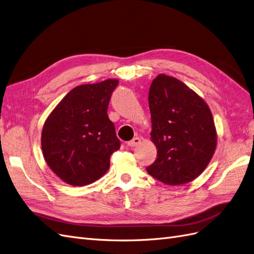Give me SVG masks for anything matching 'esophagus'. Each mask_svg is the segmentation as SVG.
<instances>
[{"instance_id":"1","label":"esophagus","mask_w":254,"mask_h":254,"mask_svg":"<svg viewBox=\"0 0 254 254\" xmlns=\"http://www.w3.org/2000/svg\"><path fill=\"white\" fill-rule=\"evenodd\" d=\"M140 142H141L140 137L135 136V137H133V139H132L131 141H129V142L127 143V145L129 146V147H135V146H137V145L140 144Z\"/></svg>"}]
</instances>
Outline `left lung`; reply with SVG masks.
I'll list each match as a JSON object with an SVG mask.
<instances>
[{
    "instance_id": "obj_1",
    "label": "left lung",
    "mask_w": 254,
    "mask_h": 254,
    "mask_svg": "<svg viewBox=\"0 0 254 254\" xmlns=\"http://www.w3.org/2000/svg\"><path fill=\"white\" fill-rule=\"evenodd\" d=\"M148 103L150 135L158 152L146 171L168 186L190 182L205 170L216 148L209 106L187 84L165 74L152 80Z\"/></svg>"
}]
</instances>
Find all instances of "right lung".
I'll use <instances>...</instances> for the list:
<instances>
[{"label": "right lung", "instance_id": "1", "mask_svg": "<svg viewBox=\"0 0 254 254\" xmlns=\"http://www.w3.org/2000/svg\"><path fill=\"white\" fill-rule=\"evenodd\" d=\"M118 79L81 84L52 111L41 134L43 157L59 178L87 186L106 174L121 142L107 109Z\"/></svg>", "mask_w": 254, "mask_h": 254}]
</instances>
